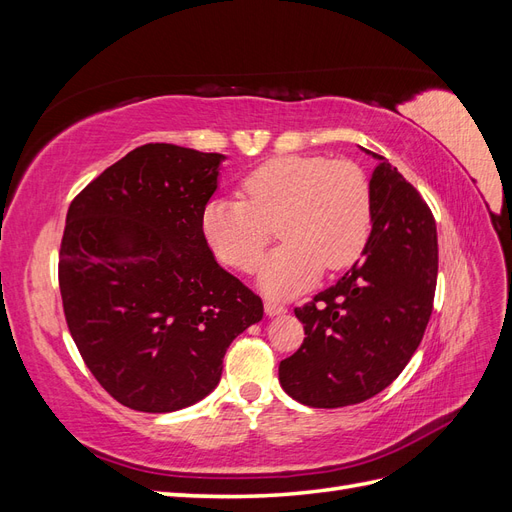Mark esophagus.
Listing matches in <instances>:
<instances>
[{
	"mask_svg": "<svg viewBox=\"0 0 512 512\" xmlns=\"http://www.w3.org/2000/svg\"><path fill=\"white\" fill-rule=\"evenodd\" d=\"M265 312H267L269 316L284 314V312H286V305H282L280 301H275V299H267V301H265Z\"/></svg>",
	"mask_w": 512,
	"mask_h": 512,
	"instance_id": "obj_1",
	"label": "esophagus"
}]
</instances>
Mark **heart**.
<instances>
[{
    "instance_id": "obj_1",
    "label": "heart",
    "mask_w": 512,
    "mask_h": 512,
    "mask_svg": "<svg viewBox=\"0 0 512 512\" xmlns=\"http://www.w3.org/2000/svg\"><path fill=\"white\" fill-rule=\"evenodd\" d=\"M284 241L262 262L260 284L297 294L322 269L331 273L361 258L374 228V194L359 166L327 156H282L262 162L241 181V198H213L203 232L222 262L252 271L273 237Z\"/></svg>"
}]
</instances>
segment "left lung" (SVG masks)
Instances as JSON below:
<instances>
[{
  "label": "left lung",
  "mask_w": 512,
  "mask_h": 512,
  "mask_svg": "<svg viewBox=\"0 0 512 512\" xmlns=\"http://www.w3.org/2000/svg\"><path fill=\"white\" fill-rule=\"evenodd\" d=\"M374 158V228L363 258L294 307L307 337L280 363L282 389L312 408L361 404L384 391L421 344L433 309L436 220L414 185Z\"/></svg>",
  "instance_id": "obj_1"
}]
</instances>
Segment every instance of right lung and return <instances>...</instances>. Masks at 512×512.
<instances>
[{"label": "right lung", "instance_id": "right-lung-1", "mask_svg": "<svg viewBox=\"0 0 512 512\" xmlns=\"http://www.w3.org/2000/svg\"><path fill=\"white\" fill-rule=\"evenodd\" d=\"M222 153L132 149L68 209L59 290L70 335L102 389L138 412H175L220 382L262 299L213 258L203 211Z\"/></svg>", "mask_w": 512, "mask_h": 512}]
</instances>
